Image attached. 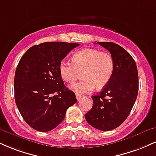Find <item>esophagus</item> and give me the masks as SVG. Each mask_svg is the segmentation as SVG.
I'll return each mask as SVG.
<instances>
[{"label":"esophagus","mask_w":156,"mask_h":156,"mask_svg":"<svg viewBox=\"0 0 156 156\" xmlns=\"http://www.w3.org/2000/svg\"><path fill=\"white\" fill-rule=\"evenodd\" d=\"M76 99H78V100H79V99L82 97L81 95L79 94H76Z\"/></svg>","instance_id":"esophagus-1"}]
</instances>
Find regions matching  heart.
I'll list each match as a JSON object with an SVG mask.
<instances>
[{
  "mask_svg": "<svg viewBox=\"0 0 156 156\" xmlns=\"http://www.w3.org/2000/svg\"><path fill=\"white\" fill-rule=\"evenodd\" d=\"M73 62L62 60L59 65L61 78L67 83H74L83 72V80L70 86L78 94L89 93L94 89H102L109 83L114 71V60L108 52L94 48H85L78 51Z\"/></svg>",
  "mask_w": 156,
  "mask_h": 156,
  "instance_id": "obj_1",
  "label": "heart"
}]
</instances>
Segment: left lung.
Here are the masks:
<instances>
[{"instance_id": "1", "label": "left lung", "mask_w": 156, "mask_h": 156, "mask_svg": "<svg viewBox=\"0 0 156 156\" xmlns=\"http://www.w3.org/2000/svg\"><path fill=\"white\" fill-rule=\"evenodd\" d=\"M108 49L114 60V71L109 83L99 94L91 97L92 108L85 115L94 128L110 131L127 119L138 94L137 67L132 56L119 45L99 42Z\"/></svg>"}]
</instances>
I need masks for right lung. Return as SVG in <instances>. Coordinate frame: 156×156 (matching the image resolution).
Masks as SVG:
<instances>
[{
    "label": "right lung",
    "instance_id": "right-lung-1",
    "mask_svg": "<svg viewBox=\"0 0 156 156\" xmlns=\"http://www.w3.org/2000/svg\"><path fill=\"white\" fill-rule=\"evenodd\" d=\"M78 44L46 42L35 45L22 56L14 76V97L23 119L30 126L46 132L63 121L67 108L77 102L64 84L60 62Z\"/></svg>",
    "mask_w": 156,
    "mask_h": 156
}]
</instances>
